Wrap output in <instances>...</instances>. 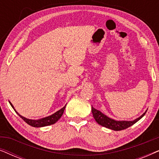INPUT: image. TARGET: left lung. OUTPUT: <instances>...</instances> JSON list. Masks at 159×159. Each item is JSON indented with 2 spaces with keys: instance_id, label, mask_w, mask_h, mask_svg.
Here are the masks:
<instances>
[{
  "instance_id": "left-lung-1",
  "label": "left lung",
  "mask_w": 159,
  "mask_h": 159,
  "mask_svg": "<svg viewBox=\"0 0 159 159\" xmlns=\"http://www.w3.org/2000/svg\"><path fill=\"white\" fill-rule=\"evenodd\" d=\"M146 111H145L144 114H143L140 117H138V118H137L133 121H117L107 116L101 111H100L99 110L95 109L92 106V113L96 122L104 127L115 130V131L125 129L128 127H131L132 125H133L137 121L140 120L141 118H143Z\"/></svg>"
}]
</instances>
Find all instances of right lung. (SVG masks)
<instances>
[{
    "mask_svg": "<svg viewBox=\"0 0 159 159\" xmlns=\"http://www.w3.org/2000/svg\"><path fill=\"white\" fill-rule=\"evenodd\" d=\"M9 103H10V105L11 106V107L14 108L15 112H16V114H18L19 116L25 121L26 123L28 124V125L30 126H32V127H45V126L51 125H53V124H55L56 121H57L58 119L61 117L63 114H64V109H65V108H66V105H65L62 108H61L60 110L57 111H56V113H54V114H53L52 115H51V116L44 117V118H42L40 119H30L25 118V117H24L21 116V115L19 114V113L17 112L16 110H15L14 106L12 105V103H11L10 101H9Z\"/></svg>",
    "mask_w": 159,
    "mask_h": 159,
    "instance_id": "right-lung-1",
    "label": "right lung"
}]
</instances>
